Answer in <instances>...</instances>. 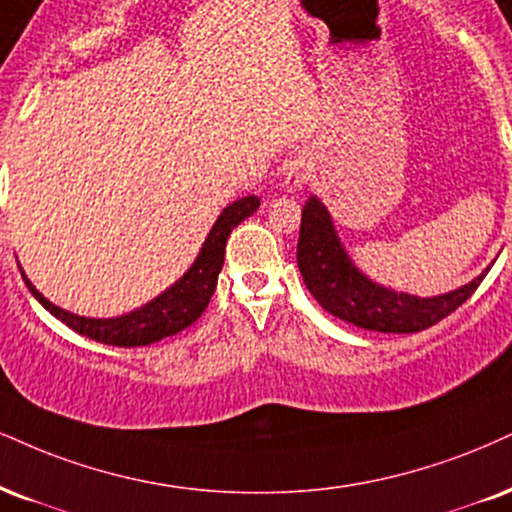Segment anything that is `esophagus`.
Returning a JSON list of instances; mask_svg holds the SVG:
<instances>
[{
    "label": "esophagus",
    "instance_id": "esophagus-1",
    "mask_svg": "<svg viewBox=\"0 0 512 512\" xmlns=\"http://www.w3.org/2000/svg\"><path fill=\"white\" fill-rule=\"evenodd\" d=\"M311 170L313 166L308 163V159H296L289 163L287 173H285V187L289 192H296L299 187H304L308 178H311Z\"/></svg>",
    "mask_w": 512,
    "mask_h": 512
}]
</instances>
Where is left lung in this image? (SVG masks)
I'll return each instance as SVG.
<instances>
[{
    "label": "left lung",
    "instance_id": "obj_1",
    "mask_svg": "<svg viewBox=\"0 0 512 512\" xmlns=\"http://www.w3.org/2000/svg\"><path fill=\"white\" fill-rule=\"evenodd\" d=\"M296 263H299L308 292L325 311L363 330L396 334L422 332L437 325L458 306H463L489 273L487 268L470 285L456 292L432 296V299L391 292L387 287L370 282L353 268L339 244L330 213L315 197L308 199L301 211Z\"/></svg>",
    "mask_w": 512,
    "mask_h": 512
}]
</instances>
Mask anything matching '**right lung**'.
<instances>
[{"label":"right lung","instance_id":"1","mask_svg":"<svg viewBox=\"0 0 512 512\" xmlns=\"http://www.w3.org/2000/svg\"><path fill=\"white\" fill-rule=\"evenodd\" d=\"M261 206V199L254 197H242L235 204L223 208L220 218L213 225V230L208 232L204 246H201V254L194 261V266L182 275V280L175 282L173 287L166 289L161 296H156L154 301H149L147 306L137 308L121 318H106V320H94V318H82V315L68 313L63 308L54 306L52 301H47L44 296L33 287V282L23 275L25 285L40 304L47 308L54 318H59L61 323H66L71 330H75L82 337H90L94 342H102L109 346H147L159 342L163 337H173L180 330H185L206 311L208 301H211L213 292L218 285V273L223 268L225 261V244L230 232L242 223L244 218H249L256 208Z\"/></svg>","mask_w":512,"mask_h":512}]
</instances>
